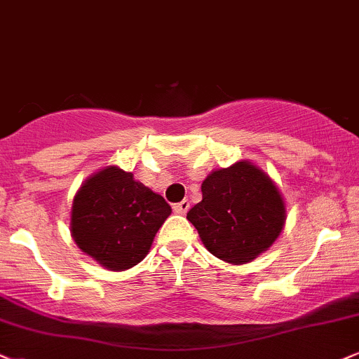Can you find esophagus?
I'll return each mask as SVG.
<instances>
[{"label":"esophagus","instance_id":"1","mask_svg":"<svg viewBox=\"0 0 359 359\" xmlns=\"http://www.w3.org/2000/svg\"><path fill=\"white\" fill-rule=\"evenodd\" d=\"M189 208H190V202L187 201V198H184L182 202L175 203V205H174V212H175V213H180V215H184V213H187Z\"/></svg>","mask_w":359,"mask_h":359}]
</instances>
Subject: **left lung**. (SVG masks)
I'll return each mask as SVG.
<instances>
[{"label":"left lung","instance_id":"1","mask_svg":"<svg viewBox=\"0 0 359 359\" xmlns=\"http://www.w3.org/2000/svg\"><path fill=\"white\" fill-rule=\"evenodd\" d=\"M207 250L226 263H248L265 252L285 224V205L273 182L250 162L212 172L202 202L187 213Z\"/></svg>","mask_w":359,"mask_h":359}]
</instances>
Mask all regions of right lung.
Instances as JSON below:
<instances>
[{
  "label": "right lung",
  "instance_id": "add662e5",
  "mask_svg": "<svg viewBox=\"0 0 359 359\" xmlns=\"http://www.w3.org/2000/svg\"><path fill=\"white\" fill-rule=\"evenodd\" d=\"M172 208L130 172L107 167L84 182L71 212V233L86 255L109 270L133 269L147 255Z\"/></svg>",
  "mask_w": 359,
  "mask_h": 359
}]
</instances>
